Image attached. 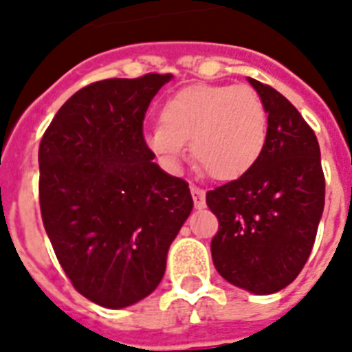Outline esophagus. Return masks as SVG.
<instances>
[{"label": "esophagus", "mask_w": 352, "mask_h": 352, "mask_svg": "<svg viewBox=\"0 0 352 352\" xmlns=\"http://www.w3.org/2000/svg\"><path fill=\"white\" fill-rule=\"evenodd\" d=\"M190 192H192V197H194V206H196L197 210L205 208V206H206L205 190H203V188H199V187H196V185H192Z\"/></svg>", "instance_id": "1"}]
</instances>
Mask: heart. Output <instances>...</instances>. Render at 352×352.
Masks as SVG:
<instances>
[{
	"label": "heart",
	"mask_w": 352,
	"mask_h": 352,
	"mask_svg": "<svg viewBox=\"0 0 352 352\" xmlns=\"http://www.w3.org/2000/svg\"><path fill=\"white\" fill-rule=\"evenodd\" d=\"M162 124L144 131V142L169 169H178L190 142L192 156L215 179L248 173L267 142V110L249 87L192 85L170 96Z\"/></svg>",
	"instance_id": "b5f03b06"
}]
</instances>
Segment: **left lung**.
Here are the masks:
<instances>
[{"label":"left lung","instance_id":"1","mask_svg":"<svg viewBox=\"0 0 352 352\" xmlns=\"http://www.w3.org/2000/svg\"><path fill=\"white\" fill-rule=\"evenodd\" d=\"M267 110V142L239 179L206 192L219 219L212 260L228 283L256 296L283 290L305 267L324 210L314 130L276 89L248 78Z\"/></svg>","mask_w":352,"mask_h":352}]
</instances>
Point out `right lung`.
<instances>
[{"label": "right lung", "instance_id": "obj_1", "mask_svg": "<svg viewBox=\"0 0 352 352\" xmlns=\"http://www.w3.org/2000/svg\"><path fill=\"white\" fill-rule=\"evenodd\" d=\"M173 74L112 78L71 96L38 147L42 222L78 292L104 308L160 285L192 212L188 183L155 164L142 121Z\"/></svg>", "mask_w": 352, "mask_h": 352}]
</instances>
